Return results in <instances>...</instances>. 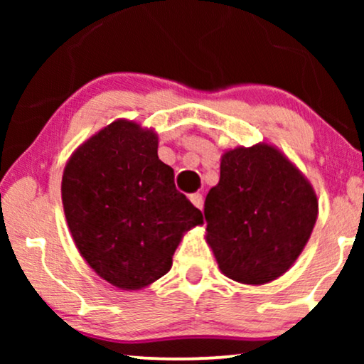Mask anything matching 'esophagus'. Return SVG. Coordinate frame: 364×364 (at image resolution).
<instances>
[{
  "instance_id": "obj_1",
  "label": "esophagus",
  "mask_w": 364,
  "mask_h": 364,
  "mask_svg": "<svg viewBox=\"0 0 364 364\" xmlns=\"http://www.w3.org/2000/svg\"><path fill=\"white\" fill-rule=\"evenodd\" d=\"M191 202H192L193 205H196L197 208H200V210H202V207H203V197H202V193H192V196H191Z\"/></svg>"
}]
</instances>
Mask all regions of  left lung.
Instances as JSON below:
<instances>
[{
  "mask_svg": "<svg viewBox=\"0 0 364 364\" xmlns=\"http://www.w3.org/2000/svg\"><path fill=\"white\" fill-rule=\"evenodd\" d=\"M207 242L232 280L262 285L293 265L318 215L313 188L275 147L223 154L220 181L207 193Z\"/></svg>",
  "mask_w": 364,
  "mask_h": 364,
  "instance_id": "8db88e82",
  "label": "left lung"
}]
</instances>
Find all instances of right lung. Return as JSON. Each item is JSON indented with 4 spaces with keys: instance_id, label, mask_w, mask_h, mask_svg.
<instances>
[{
    "instance_id": "1",
    "label": "right lung",
    "mask_w": 364,
    "mask_h": 364,
    "mask_svg": "<svg viewBox=\"0 0 364 364\" xmlns=\"http://www.w3.org/2000/svg\"><path fill=\"white\" fill-rule=\"evenodd\" d=\"M61 192L79 253L122 290L166 275L182 233L203 222L159 159L156 134L127 121L109 124L74 152Z\"/></svg>"
}]
</instances>
